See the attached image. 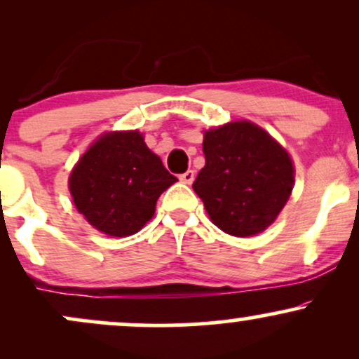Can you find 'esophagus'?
I'll use <instances>...</instances> for the list:
<instances>
[{"mask_svg":"<svg viewBox=\"0 0 359 359\" xmlns=\"http://www.w3.org/2000/svg\"><path fill=\"white\" fill-rule=\"evenodd\" d=\"M179 179H180V182H184V184L191 185V184L194 182V179H196V172H194V170H187V172H184V174L180 175Z\"/></svg>","mask_w":359,"mask_h":359,"instance_id":"1","label":"esophagus"}]
</instances>
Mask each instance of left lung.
<instances>
[{
	"label": "left lung",
	"instance_id": "8db88e82",
	"mask_svg": "<svg viewBox=\"0 0 359 359\" xmlns=\"http://www.w3.org/2000/svg\"><path fill=\"white\" fill-rule=\"evenodd\" d=\"M205 165L192 187L209 217L231 236L266 229L290 197V156L262 128L248 121L205 131Z\"/></svg>",
	"mask_w": 359,
	"mask_h": 359
}]
</instances>
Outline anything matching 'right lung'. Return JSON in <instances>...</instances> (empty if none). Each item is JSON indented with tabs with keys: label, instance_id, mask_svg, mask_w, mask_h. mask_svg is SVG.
I'll list each match as a JSON object with an SVG mask.
<instances>
[{
	"label": "right lung",
	"instance_id": "obj_1",
	"mask_svg": "<svg viewBox=\"0 0 359 359\" xmlns=\"http://www.w3.org/2000/svg\"><path fill=\"white\" fill-rule=\"evenodd\" d=\"M177 182L138 131H116L82 155L69 179L77 211L101 233L130 236L151 219L156 199Z\"/></svg>",
	"mask_w": 359,
	"mask_h": 359
}]
</instances>
